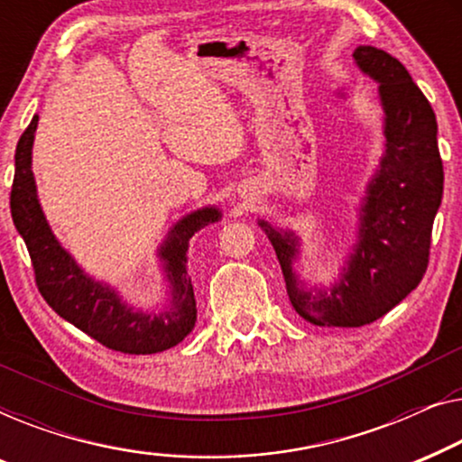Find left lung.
<instances>
[{"label": "left lung", "mask_w": 462, "mask_h": 462, "mask_svg": "<svg viewBox=\"0 0 462 462\" xmlns=\"http://www.w3.org/2000/svg\"><path fill=\"white\" fill-rule=\"evenodd\" d=\"M354 62L379 86L383 152L358 205L356 240L339 274L328 284L301 281L295 270L301 238L257 222L274 246L295 311L316 327H364L419 287L444 192L438 121L404 64L373 45H358Z\"/></svg>", "instance_id": "obj_1"}]
</instances>
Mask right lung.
Here are the masks:
<instances>
[{
	"instance_id": "add662e5",
	"label": "right lung",
	"mask_w": 462,
	"mask_h": 462,
	"mask_svg": "<svg viewBox=\"0 0 462 462\" xmlns=\"http://www.w3.org/2000/svg\"><path fill=\"white\" fill-rule=\"evenodd\" d=\"M37 121L35 115L18 140L10 211L33 262L39 293L58 316L115 352L146 356L178 346L197 322V301L188 276V245L194 232L219 222L222 211L216 205L200 207L169 228L157 249L167 282V301L159 310L135 308L108 282L88 274L51 232L31 167Z\"/></svg>"
}]
</instances>
